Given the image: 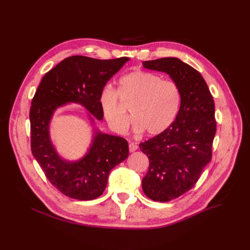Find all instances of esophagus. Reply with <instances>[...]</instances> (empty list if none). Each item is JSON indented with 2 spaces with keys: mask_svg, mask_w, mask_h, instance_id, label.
Listing matches in <instances>:
<instances>
[{
  "mask_svg": "<svg viewBox=\"0 0 250 250\" xmlns=\"http://www.w3.org/2000/svg\"><path fill=\"white\" fill-rule=\"evenodd\" d=\"M128 147H129V151L130 152H134L137 149V146L135 144H133V142H130Z\"/></svg>",
  "mask_w": 250,
  "mask_h": 250,
  "instance_id": "1",
  "label": "esophagus"
}]
</instances>
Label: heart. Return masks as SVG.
Masks as SVG:
<instances>
[{
	"label": "heart",
	"mask_w": 250,
	"mask_h": 250,
	"mask_svg": "<svg viewBox=\"0 0 250 250\" xmlns=\"http://www.w3.org/2000/svg\"><path fill=\"white\" fill-rule=\"evenodd\" d=\"M119 97L123 104L131 106L135 131L147 135H157L173 123L180 105V91L169 80H161L154 73L134 70L119 81ZM117 92L104 87L99 102L104 117L117 133L127 129L130 117L123 108Z\"/></svg>",
	"instance_id": "obj_1"
}]
</instances>
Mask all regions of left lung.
Returning a JSON list of instances; mask_svg holds the SVG:
<instances>
[{"label": "left lung", "instance_id": "8db88e82", "mask_svg": "<svg viewBox=\"0 0 250 250\" xmlns=\"http://www.w3.org/2000/svg\"><path fill=\"white\" fill-rule=\"evenodd\" d=\"M142 65L168 74L180 91L175 121L166 130L139 145L149 159L142 190L153 201L168 202L189 191L211 159L217 130L215 103L202 75L179 58L165 57Z\"/></svg>", "mask_w": 250, "mask_h": 250}]
</instances>
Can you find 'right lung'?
<instances>
[{
  "instance_id": "1",
  "label": "right lung",
  "mask_w": 250,
  "mask_h": 250,
  "mask_svg": "<svg viewBox=\"0 0 250 250\" xmlns=\"http://www.w3.org/2000/svg\"><path fill=\"white\" fill-rule=\"evenodd\" d=\"M128 60L67 57L48 71L35 92L29 111L31 152L49 182L67 197L81 201L98 198L105 189L111 170L128 156L125 138L102 132L95 125V120L104 119L101 90ZM68 103L85 107L92 126L90 146L78 161L59 156L50 136L55 112Z\"/></svg>"
}]
</instances>
